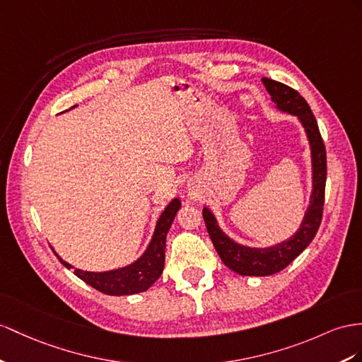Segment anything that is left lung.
<instances>
[{
  "mask_svg": "<svg viewBox=\"0 0 362 362\" xmlns=\"http://www.w3.org/2000/svg\"><path fill=\"white\" fill-rule=\"evenodd\" d=\"M262 81L275 107L284 113L298 117L308 136L312 157V194L310 205L305 211L300 229L291 238L269 247H251L237 243L220 229L214 214L206 206L203 208V218H205L208 234L221 262L230 271L249 276H266L283 271L310 245L321 225L327 175L326 146L320 134L317 119L308 102L298 91L281 82L269 78H263Z\"/></svg>",
  "mask_w": 362,
  "mask_h": 362,
  "instance_id": "obj_1",
  "label": "left lung"
}]
</instances>
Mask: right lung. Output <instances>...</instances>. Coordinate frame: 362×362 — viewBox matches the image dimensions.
<instances>
[{"instance_id": "1", "label": "right lung", "mask_w": 362, "mask_h": 362, "mask_svg": "<svg viewBox=\"0 0 362 362\" xmlns=\"http://www.w3.org/2000/svg\"><path fill=\"white\" fill-rule=\"evenodd\" d=\"M179 209L180 200H171L170 205L165 208L159 220H157L150 245H148L145 252L139 257L134 263L107 272H87L75 269V275L81 278L82 281L90 284L91 287H95L96 291L107 295H133L150 289L156 283L157 278L163 272L166 234H168V230L173 225V220ZM54 255L59 258V262L66 266L67 269H73V266L69 264L67 262H64L57 252H54Z\"/></svg>"}]
</instances>
